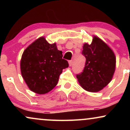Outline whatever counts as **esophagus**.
Masks as SVG:
<instances>
[{
    "instance_id": "obj_1",
    "label": "esophagus",
    "mask_w": 130,
    "mask_h": 130,
    "mask_svg": "<svg viewBox=\"0 0 130 130\" xmlns=\"http://www.w3.org/2000/svg\"><path fill=\"white\" fill-rule=\"evenodd\" d=\"M68 63H69V65L70 67L71 66V65H72V64H73V62H72V60H70V61H68Z\"/></svg>"
}]
</instances>
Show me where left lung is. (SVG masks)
Here are the masks:
<instances>
[{"label":"left lung","mask_w":130,"mask_h":130,"mask_svg":"<svg viewBox=\"0 0 130 130\" xmlns=\"http://www.w3.org/2000/svg\"><path fill=\"white\" fill-rule=\"evenodd\" d=\"M83 54L86 59L83 72L76 77L84 90L98 92L111 82L116 67V57L111 47L97 36L91 44L83 45Z\"/></svg>","instance_id":"left-lung-1"}]
</instances>
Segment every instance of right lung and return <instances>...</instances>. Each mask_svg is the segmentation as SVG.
I'll use <instances>...</instances> for the list:
<instances>
[{"label":"right lung","instance_id":"right-lung-1","mask_svg":"<svg viewBox=\"0 0 130 130\" xmlns=\"http://www.w3.org/2000/svg\"><path fill=\"white\" fill-rule=\"evenodd\" d=\"M62 57L56 43L50 44L44 37L35 40L24 51L21 73L30 90L42 95L56 87L62 70L68 67V62Z\"/></svg>","mask_w":130,"mask_h":130}]
</instances>
